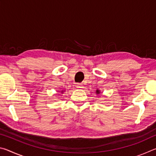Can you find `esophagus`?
I'll list each match as a JSON object with an SVG mask.
<instances>
[{"label":"esophagus","mask_w":156,"mask_h":156,"mask_svg":"<svg viewBox=\"0 0 156 156\" xmlns=\"http://www.w3.org/2000/svg\"><path fill=\"white\" fill-rule=\"evenodd\" d=\"M77 87L78 88H83V84H81V83H78L77 84Z\"/></svg>","instance_id":"obj_1"}]
</instances>
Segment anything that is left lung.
<instances>
[{"instance_id": "1", "label": "left lung", "mask_w": 156, "mask_h": 156, "mask_svg": "<svg viewBox=\"0 0 156 156\" xmlns=\"http://www.w3.org/2000/svg\"><path fill=\"white\" fill-rule=\"evenodd\" d=\"M97 92H98V91H97Z\"/></svg>"}]
</instances>
